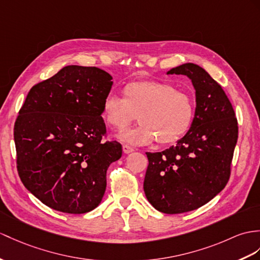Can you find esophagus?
<instances>
[{
    "label": "esophagus",
    "instance_id": "obj_1",
    "mask_svg": "<svg viewBox=\"0 0 260 260\" xmlns=\"http://www.w3.org/2000/svg\"><path fill=\"white\" fill-rule=\"evenodd\" d=\"M122 149H123L124 153H130V152L134 151V148L130 147V145H128V144H123L122 145Z\"/></svg>",
    "mask_w": 260,
    "mask_h": 260
}]
</instances>
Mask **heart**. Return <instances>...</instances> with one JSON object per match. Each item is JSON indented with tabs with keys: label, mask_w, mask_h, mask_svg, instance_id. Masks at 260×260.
<instances>
[{
	"label": "heart",
	"mask_w": 260,
	"mask_h": 260,
	"mask_svg": "<svg viewBox=\"0 0 260 260\" xmlns=\"http://www.w3.org/2000/svg\"><path fill=\"white\" fill-rule=\"evenodd\" d=\"M101 116L110 128L121 131L136 121L141 124L119 136L132 144L155 140L161 147L174 144L184 137L193 123L195 100L188 91L161 80H134L122 88V98L107 97Z\"/></svg>",
	"instance_id": "b5f03b06"
}]
</instances>
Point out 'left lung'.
<instances>
[{
    "label": "left lung",
    "instance_id": "left-lung-1",
    "mask_svg": "<svg viewBox=\"0 0 260 260\" xmlns=\"http://www.w3.org/2000/svg\"><path fill=\"white\" fill-rule=\"evenodd\" d=\"M168 74L185 75L196 93L193 123L175 147L147 152L143 188L155 210L181 214L208 203L230 180L238 122L223 88L199 65L187 62Z\"/></svg>",
    "mask_w": 260,
    "mask_h": 260
}]
</instances>
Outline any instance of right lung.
<instances>
[{"mask_svg":"<svg viewBox=\"0 0 260 260\" xmlns=\"http://www.w3.org/2000/svg\"><path fill=\"white\" fill-rule=\"evenodd\" d=\"M112 77L97 67L66 66L34 85L14 124L16 168L42 203L68 214L96 208L109 166L121 157L118 141H104L101 109Z\"/></svg>","mask_w":260,"mask_h":260,"instance_id":"add662e5","label":"right lung"}]
</instances>
